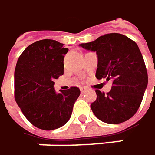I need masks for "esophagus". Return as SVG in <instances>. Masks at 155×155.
<instances>
[{
    "label": "esophagus",
    "instance_id": "obj_1",
    "mask_svg": "<svg viewBox=\"0 0 155 155\" xmlns=\"http://www.w3.org/2000/svg\"><path fill=\"white\" fill-rule=\"evenodd\" d=\"M80 90H81V93H84V92L87 91V88H85V87H81Z\"/></svg>",
    "mask_w": 155,
    "mask_h": 155
}]
</instances>
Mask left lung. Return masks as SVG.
<instances>
[{"label": "left lung", "mask_w": 155, "mask_h": 155, "mask_svg": "<svg viewBox=\"0 0 155 155\" xmlns=\"http://www.w3.org/2000/svg\"><path fill=\"white\" fill-rule=\"evenodd\" d=\"M80 46L97 53V79L106 78L113 82L106 94L96 91L97 99L91 105L96 117L109 124L130 119L140 106L148 82L146 64L137 43L114 33Z\"/></svg>", "instance_id": "1"}]
</instances>
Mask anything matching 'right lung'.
<instances>
[{"instance_id": "right-lung-1", "label": "right lung", "mask_w": 155, "mask_h": 155, "mask_svg": "<svg viewBox=\"0 0 155 155\" xmlns=\"http://www.w3.org/2000/svg\"><path fill=\"white\" fill-rule=\"evenodd\" d=\"M68 49L55 40H41L23 51L15 69V99L34 126L52 130L71 117L80 96L77 87L57 93L54 80L64 74V58Z\"/></svg>"}]
</instances>
